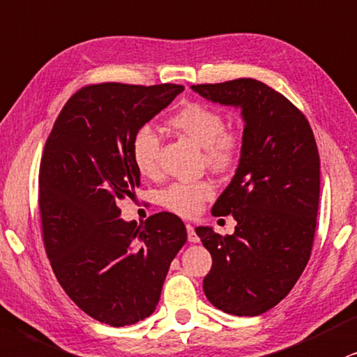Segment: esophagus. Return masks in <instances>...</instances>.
<instances>
[{"label":"esophagus","instance_id":"34e87169","mask_svg":"<svg viewBox=\"0 0 357 357\" xmlns=\"http://www.w3.org/2000/svg\"><path fill=\"white\" fill-rule=\"evenodd\" d=\"M186 231H188V241L189 242H192V243L199 242V237H197V234H196V231H194V227L191 224H186Z\"/></svg>","mask_w":357,"mask_h":357}]
</instances>
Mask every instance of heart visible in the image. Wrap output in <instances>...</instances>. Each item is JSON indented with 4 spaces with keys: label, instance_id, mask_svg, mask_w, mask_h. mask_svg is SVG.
Returning a JSON list of instances; mask_svg holds the SVG:
<instances>
[{
    "label": "heart",
    "instance_id": "b5f03b06",
    "mask_svg": "<svg viewBox=\"0 0 357 357\" xmlns=\"http://www.w3.org/2000/svg\"><path fill=\"white\" fill-rule=\"evenodd\" d=\"M168 125L202 146V161L215 173H229L241 163L245 139L237 130L225 128V116L218 108L201 102H186L169 116ZM130 156L139 174L146 178L160 176V138L151 126L143 125L133 133ZM212 196L214 186L201 179L171 184L161 194V202L181 218H192Z\"/></svg>",
    "mask_w": 357,
    "mask_h": 357
}]
</instances>
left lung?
I'll return each mask as SVG.
<instances>
[{
  "instance_id": "left-lung-1",
  "label": "left lung",
  "mask_w": 357,
  "mask_h": 357,
  "mask_svg": "<svg viewBox=\"0 0 357 357\" xmlns=\"http://www.w3.org/2000/svg\"><path fill=\"white\" fill-rule=\"evenodd\" d=\"M207 100L242 108L245 148L236 176L212 207L232 214V236L197 227L212 267L202 288L215 308L257 317L298 282L313 249L319 204V153L300 108L255 79L192 85Z\"/></svg>"
}]
</instances>
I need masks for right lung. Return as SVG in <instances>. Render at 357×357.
Here are the masks:
<instances>
[{"mask_svg": "<svg viewBox=\"0 0 357 357\" xmlns=\"http://www.w3.org/2000/svg\"><path fill=\"white\" fill-rule=\"evenodd\" d=\"M178 84H90L59 114L39 166L43 242L57 282L89 317L110 326L155 311L171 260L188 241L183 220L158 212L120 218L139 173L130 142L178 93Z\"/></svg>", "mask_w": 357, "mask_h": 357, "instance_id": "right-lung-1", "label": "right lung"}]
</instances>
